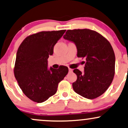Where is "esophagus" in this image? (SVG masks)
Returning <instances> with one entry per match:
<instances>
[{"label": "esophagus", "mask_w": 128, "mask_h": 128, "mask_svg": "<svg viewBox=\"0 0 128 128\" xmlns=\"http://www.w3.org/2000/svg\"><path fill=\"white\" fill-rule=\"evenodd\" d=\"M68 70H69V72H73V69L70 68H68Z\"/></svg>", "instance_id": "esophagus-1"}]
</instances>
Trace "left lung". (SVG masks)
Wrapping results in <instances>:
<instances>
[{"label": "left lung", "mask_w": 128, "mask_h": 128, "mask_svg": "<svg viewBox=\"0 0 128 128\" xmlns=\"http://www.w3.org/2000/svg\"><path fill=\"white\" fill-rule=\"evenodd\" d=\"M64 38L76 44L78 57L86 59L84 73L73 70L77 75L72 84L74 90L88 99L101 96L110 86L115 73V55L110 43L89 29L68 30Z\"/></svg>", "instance_id": "left-lung-1"}]
</instances>
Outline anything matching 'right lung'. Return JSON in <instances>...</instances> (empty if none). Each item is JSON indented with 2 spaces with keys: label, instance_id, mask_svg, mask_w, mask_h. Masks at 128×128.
<instances>
[{
  "label": "right lung",
  "instance_id": "obj_1",
  "mask_svg": "<svg viewBox=\"0 0 128 128\" xmlns=\"http://www.w3.org/2000/svg\"><path fill=\"white\" fill-rule=\"evenodd\" d=\"M66 30L40 32L27 36L18 48L14 73L23 93L38 103L56 92L58 84L68 72L67 67L48 68V58Z\"/></svg>",
  "mask_w": 128,
  "mask_h": 128
}]
</instances>
